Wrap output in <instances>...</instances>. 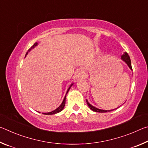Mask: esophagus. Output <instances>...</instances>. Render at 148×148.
Here are the masks:
<instances>
[{
	"label": "esophagus",
	"instance_id": "obj_1",
	"mask_svg": "<svg viewBox=\"0 0 148 148\" xmlns=\"http://www.w3.org/2000/svg\"><path fill=\"white\" fill-rule=\"evenodd\" d=\"M82 73H83V72H81V71L77 72V77H82Z\"/></svg>",
	"mask_w": 148,
	"mask_h": 148
}]
</instances>
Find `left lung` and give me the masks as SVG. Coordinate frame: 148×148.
<instances>
[{
    "label": "left lung",
    "mask_w": 148,
    "mask_h": 148,
    "mask_svg": "<svg viewBox=\"0 0 148 148\" xmlns=\"http://www.w3.org/2000/svg\"><path fill=\"white\" fill-rule=\"evenodd\" d=\"M121 59L123 60V61L126 62V63L127 64V65H128L130 69H131L132 71V66H131V59H130V57L128 55V53H125L124 55H123V56H121ZM86 102H87V105H88V106L90 108V109H91V110H92V111L94 112H100V113H104V112H111L112 111V110H101V109H99V108H95L94 106H92V105L90 104L88 101H87L86 100Z\"/></svg>",
    "instance_id": "8db88e82"
}]
</instances>
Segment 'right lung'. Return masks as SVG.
<instances>
[{"label":"right lung","mask_w":148,"mask_h":148,"mask_svg":"<svg viewBox=\"0 0 148 148\" xmlns=\"http://www.w3.org/2000/svg\"><path fill=\"white\" fill-rule=\"evenodd\" d=\"M37 43H35L33 46H32L31 48H30L29 50H28V51L27 52V53H26V55L28 53V52L30 51V50H31L32 48H34V47L36 46H37ZM72 86V84L71 85V87ZM71 87H69V89H68V91H67V92H69V89H70V88H71ZM66 92V93H67ZM65 100H66V96L64 97V100H63V101H62V104L60 105V106L57 108V109H56L55 110H53V111H52V112H47V113H42V114H45V115H53V114H57V113H59V112H60L61 111H62V110H63V108H64V105H65Z\"/></svg>","instance_id":"right-lung-1"}]
</instances>
